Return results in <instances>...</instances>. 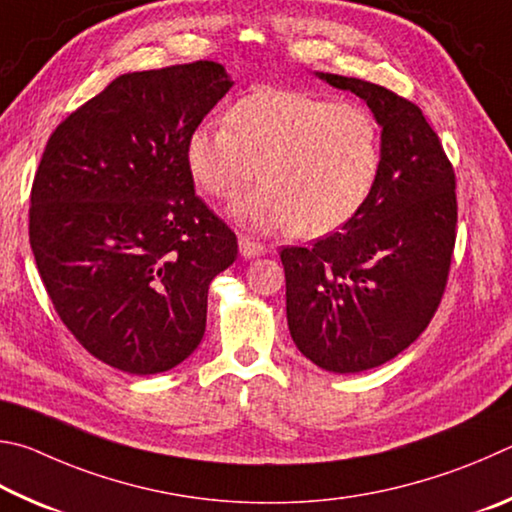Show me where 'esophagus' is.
<instances>
[{
    "mask_svg": "<svg viewBox=\"0 0 512 512\" xmlns=\"http://www.w3.org/2000/svg\"><path fill=\"white\" fill-rule=\"evenodd\" d=\"M238 249H240V254L245 256V258H258V256H265L267 254V247L265 245H261V242L251 240L247 236H240L238 238Z\"/></svg>",
    "mask_w": 512,
    "mask_h": 512,
    "instance_id": "esophagus-1",
    "label": "esophagus"
}]
</instances>
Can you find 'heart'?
<instances>
[{
	"label": "heart",
	"instance_id": "1",
	"mask_svg": "<svg viewBox=\"0 0 512 512\" xmlns=\"http://www.w3.org/2000/svg\"><path fill=\"white\" fill-rule=\"evenodd\" d=\"M224 125L200 123L184 143L186 170L215 200H231L258 173L263 184L231 206L254 231L297 224L315 238L355 218L380 170V132L364 105L294 89H256Z\"/></svg>",
	"mask_w": 512,
	"mask_h": 512
}]
</instances>
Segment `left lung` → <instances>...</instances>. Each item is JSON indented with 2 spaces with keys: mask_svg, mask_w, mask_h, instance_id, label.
<instances>
[{
  "mask_svg": "<svg viewBox=\"0 0 512 512\" xmlns=\"http://www.w3.org/2000/svg\"><path fill=\"white\" fill-rule=\"evenodd\" d=\"M317 78L360 96L380 125V170L342 231L285 247L292 342L330 373L389 362L420 337L441 303L456 240V182L420 107L360 78Z\"/></svg>",
  "mask_w": 512,
  "mask_h": 512,
  "instance_id": "1",
  "label": "left lung"
}]
</instances>
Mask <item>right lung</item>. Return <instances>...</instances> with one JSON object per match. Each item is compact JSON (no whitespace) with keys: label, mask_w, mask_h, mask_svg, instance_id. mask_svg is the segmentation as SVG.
Masks as SVG:
<instances>
[{"label":"right lung","mask_w":512,"mask_h":512,"mask_svg":"<svg viewBox=\"0 0 512 512\" xmlns=\"http://www.w3.org/2000/svg\"><path fill=\"white\" fill-rule=\"evenodd\" d=\"M233 87L227 69L121 74L49 137L29 238L71 335L132 375L182 364L200 346L209 285L236 261L227 224L195 195L184 143Z\"/></svg>","instance_id":"obj_1"}]
</instances>
